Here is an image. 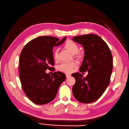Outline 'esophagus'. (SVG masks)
Listing matches in <instances>:
<instances>
[{
  "instance_id": "34e87169",
  "label": "esophagus",
  "mask_w": 129,
  "mask_h": 129,
  "mask_svg": "<svg viewBox=\"0 0 129 129\" xmlns=\"http://www.w3.org/2000/svg\"><path fill=\"white\" fill-rule=\"evenodd\" d=\"M70 76H71V75L70 74H66V77H67V78H68V77H69Z\"/></svg>"
}]
</instances>
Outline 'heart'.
I'll list each match as a JSON object with an SVG mask.
<instances>
[{
  "mask_svg": "<svg viewBox=\"0 0 129 129\" xmlns=\"http://www.w3.org/2000/svg\"><path fill=\"white\" fill-rule=\"evenodd\" d=\"M64 47L69 52L72 54H75L79 50V47L77 44L73 41H68L64 44ZM58 49L56 48L54 52V56L55 59L58 57ZM77 64L76 61H71L69 62H63L58 65V69L64 73H71L75 70Z\"/></svg>",
  "mask_w": 129,
  "mask_h": 129,
  "instance_id": "b5f03b06",
  "label": "heart"
}]
</instances>
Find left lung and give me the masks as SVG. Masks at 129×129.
Wrapping results in <instances>:
<instances>
[{
  "label": "left lung",
  "instance_id": "left-lung-1",
  "mask_svg": "<svg viewBox=\"0 0 129 129\" xmlns=\"http://www.w3.org/2000/svg\"><path fill=\"white\" fill-rule=\"evenodd\" d=\"M73 40L84 48L85 56L80 71L88 73L85 77L79 73L71 75L76 81L73 93L80 102L90 103L100 98L109 84L113 70L112 55L107 43L98 35L75 36Z\"/></svg>",
  "mask_w": 129,
  "mask_h": 129
}]
</instances>
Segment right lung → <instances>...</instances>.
I'll return each mask as SVG.
<instances>
[{"label": "right lung", "mask_w": 129, "mask_h": 129, "mask_svg": "<svg viewBox=\"0 0 129 129\" xmlns=\"http://www.w3.org/2000/svg\"><path fill=\"white\" fill-rule=\"evenodd\" d=\"M67 37L41 36L29 41L23 47L19 60V77L25 93L32 102L42 105L55 98L60 86L66 79L61 72L47 74L54 65V46L61 44ZM55 70V69H54Z\"/></svg>", "instance_id": "1"}]
</instances>
